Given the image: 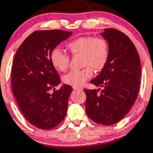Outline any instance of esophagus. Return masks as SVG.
<instances>
[{
    "label": "esophagus",
    "instance_id": "obj_1",
    "mask_svg": "<svg viewBox=\"0 0 153 153\" xmlns=\"http://www.w3.org/2000/svg\"><path fill=\"white\" fill-rule=\"evenodd\" d=\"M72 88H73L74 90H80V89H81V87H72Z\"/></svg>",
    "mask_w": 153,
    "mask_h": 153
}]
</instances>
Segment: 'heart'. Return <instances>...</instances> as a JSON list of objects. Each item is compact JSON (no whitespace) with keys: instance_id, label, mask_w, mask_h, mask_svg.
<instances>
[{"instance_id":"heart-1","label":"heart","mask_w":153,"mask_h":153,"mask_svg":"<svg viewBox=\"0 0 153 153\" xmlns=\"http://www.w3.org/2000/svg\"><path fill=\"white\" fill-rule=\"evenodd\" d=\"M67 48L72 56H80L83 68L71 71L64 75L63 81L72 87H80L93 75V69L100 71L107 64L109 58V45L102 37L86 36L73 39L67 44ZM51 62L58 71L67 69L70 57L61 49L56 48L51 51Z\"/></svg>"}]
</instances>
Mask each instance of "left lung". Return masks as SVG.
I'll return each mask as SVG.
<instances>
[{
    "label": "left lung",
    "instance_id": "left-lung-1",
    "mask_svg": "<svg viewBox=\"0 0 153 153\" xmlns=\"http://www.w3.org/2000/svg\"><path fill=\"white\" fill-rule=\"evenodd\" d=\"M101 35L109 45L107 64L91 83L99 90L85 89L88 117L99 124L110 126L126 116L140 90L141 63L134 45L124 33L111 28Z\"/></svg>",
    "mask_w": 153,
    "mask_h": 153
}]
</instances>
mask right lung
I'll return each instance as SVG.
<instances>
[{
  "label": "right lung",
  "mask_w": 153,
  "mask_h": 153,
  "mask_svg": "<svg viewBox=\"0 0 153 153\" xmlns=\"http://www.w3.org/2000/svg\"><path fill=\"white\" fill-rule=\"evenodd\" d=\"M71 32L60 30L35 31L17 50L11 70L12 91L22 114L31 124L51 129L64 119L72 89L63 85L51 62V53L68 39ZM53 89V94L49 90Z\"/></svg>",
  "instance_id": "obj_1"
}]
</instances>
